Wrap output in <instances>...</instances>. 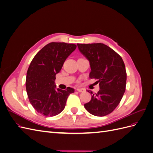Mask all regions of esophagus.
<instances>
[{
  "label": "esophagus",
  "instance_id": "esophagus-1",
  "mask_svg": "<svg viewBox=\"0 0 153 153\" xmlns=\"http://www.w3.org/2000/svg\"><path fill=\"white\" fill-rule=\"evenodd\" d=\"M76 91H78V92H84V91H85V89H83V88H77V89H76Z\"/></svg>",
  "mask_w": 153,
  "mask_h": 153
}]
</instances>
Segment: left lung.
<instances>
[{
  "mask_svg": "<svg viewBox=\"0 0 153 153\" xmlns=\"http://www.w3.org/2000/svg\"><path fill=\"white\" fill-rule=\"evenodd\" d=\"M80 53L89 61V76L100 82L97 93L89 90L91 100L84 104L92 115L102 117L110 114L121 101L126 89V71L120 55L103 43L77 44Z\"/></svg>",
  "mask_w": 153,
  "mask_h": 153,
  "instance_id": "obj_1",
  "label": "left lung"
}]
</instances>
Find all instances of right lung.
Segmentation results:
<instances>
[{"instance_id":"add662e5","label":"right lung","mask_w":153,"mask_h":153,"mask_svg":"<svg viewBox=\"0 0 153 153\" xmlns=\"http://www.w3.org/2000/svg\"><path fill=\"white\" fill-rule=\"evenodd\" d=\"M76 48L75 44L50 43L39 51L30 62L26 76L27 93L34 109L45 116L61 113L68 97L75 91L71 87L57 89L55 80L64 61Z\"/></svg>"}]
</instances>
